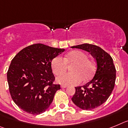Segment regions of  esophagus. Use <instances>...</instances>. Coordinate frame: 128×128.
<instances>
[{"mask_svg": "<svg viewBox=\"0 0 128 128\" xmlns=\"http://www.w3.org/2000/svg\"><path fill=\"white\" fill-rule=\"evenodd\" d=\"M67 87H68L67 86H64V85H62L60 86L61 88H67Z\"/></svg>", "mask_w": 128, "mask_h": 128, "instance_id": "34e87169", "label": "esophagus"}]
</instances>
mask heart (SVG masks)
<instances>
[{"mask_svg":"<svg viewBox=\"0 0 128 128\" xmlns=\"http://www.w3.org/2000/svg\"><path fill=\"white\" fill-rule=\"evenodd\" d=\"M67 63L74 64L71 67L72 72L62 73L56 77L58 84L62 85L75 86L79 84L83 78L88 80L93 76L95 72V65L93 61L88 59L86 53L82 51H72L66 55L64 59L57 56L52 61V68L56 75L62 73L67 69Z\"/></svg>","mask_w":128,"mask_h":128,"instance_id":"obj_1","label":"heart"}]
</instances>
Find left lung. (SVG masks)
<instances>
[{"label":"left lung","instance_id":"obj_1","mask_svg":"<svg viewBox=\"0 0 128 128\" xmlns=\"http://www.w3.org/2000/svg\"><path fill=\"white\" fill-rule=\"evenodd\" d=\"M90 52L96 62L94 77L82 86L75 87L73 102L84 110H92L104 103L115 86L116 70L112 56L97 46L83 44L72 46Z\"/></svg>","mask_w":128,"mask_h":128}]
</instances>
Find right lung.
Here are the masks:
<instances>
[{
  "mask_svg": "<svg viewBox=\"0 0 128 128\" xmlns=\"http://www.w3.org/2000/svg\"><path fill=\"white\" fill-rule=\"evenodd\" d=\"M65 51L42 44L29 46L13 58L7 73L14 102L32 115L44 113L52 104L60 85L53 84L52 61Z\"/></svg>",
  "mask_w": 128,
  "mask_h": 128,
  "instance_id": "obj_1",
  "label": "right lung"
}]
</instances>
